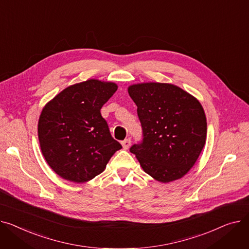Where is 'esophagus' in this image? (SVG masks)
I'll return each instance as SVG.
<instances>
[{"label":"esophagus","instance_id":"1","mask_svg":"<svg viewBox=\"0 0 249 249\" xmlns=\"http://www.w3.org/2000/svg\"><path fill=\"white\" fill-rule=\"evenodd\" d=\"M122 144H123V148L124 150H127L130 145V139H125L124 141L122 142Z\"/></svg>","mask_w":249,"mask_h":249}]
</instances>
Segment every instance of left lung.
Segmentation results:
<instances>
[{"label":"left lung","mask_w":249,"mask_h":249,"mask_svg":"<svg viewBox=\"0 0 249 249\" xmlns=\"http://www.w3.org/2000/svg\"><path fill=\"white\" fill-rule=\"evenodd\" d=\"M127 91L138 107L143 137L130 153L155 180L181 179L195 165L206 142L207 122L200 101L171 83H137Z\"/></svg>","instance_id":"obj_1"}]
</instances>
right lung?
I'll use <instances>...</instances> for the list:
<instances>
[{
    "label": "right lung",
    "instance_id": "right-lung-1",
    "mask_svg": "<svg viewBox=\"0 0 249 249\" xmlns=\"http://www.w3.org/2000/svg\"><path fill=\"white\" fill-rule=\"evenodd\" d=\"M116 89L113 82L89 79L66 87L43 107L38 122L40 148L58 176L89 182L122 149L100 113Z\"/></svg>",
    "mask_w": 249,
    "mask_h": 249
}]
</instances>
